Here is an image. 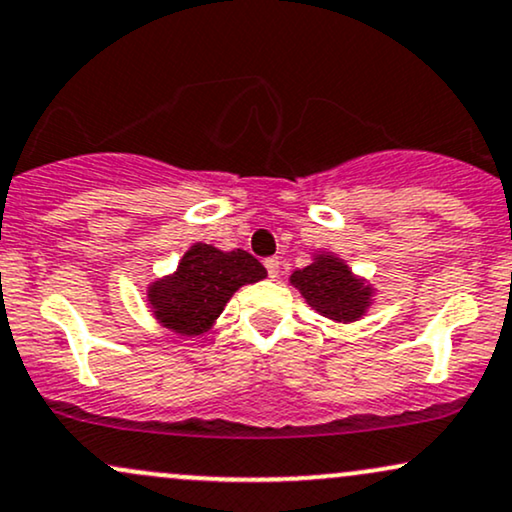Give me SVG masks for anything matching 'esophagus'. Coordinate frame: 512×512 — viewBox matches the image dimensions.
Listing matches in <instances>:
<instances>
[{"mask_svg":"<svg viewBox=\"0 0 512 512\" xmlns=\"http://www.w3.org/2000/svg\"><path fill=\"white\" fill-rule=\"evenodd\" d=\"M279 257H267V260H264V267H267V272H269V276H272V279H276V276H279Z\"/></svg>","mask_w":512,"mask_h":512,"instance_id":"obj_1","label":"esophagus"}]
</instances>
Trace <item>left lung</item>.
Instances as JSON below:
<instances>
[{
  "label": "left lung",
  "instance_id": "8db88e82",
  "mask_svg": "<svg viewBox=\"0 0 512 512\" xmlns=\"http://www.w3.org/2000/svg\"><path fill=\"white\" fill-rule=\"evenodd\" d=\"M291 283L312 310L334 322H355L372 303V288L334 255H317L315 262L291 274Z\"/></svg>",
  "mask_w": 512,
  "mask_h": 512
}]
</instances>
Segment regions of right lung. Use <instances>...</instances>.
Segmentation results:
<instances>
[{
    "label": "right lung",
    "instance_id": "right-lung-1",
    "mask_svg": "<svg viewBox=\"0 0 512 512\" xmlns=\"http://www.w3.org/2000/svg\"><path fill=\"white\" fill-rule=\"evenodd\" d=\"M264 276L267 269L250 252H221L212 245L195 243L174 274L147 288V300L166 329L181 336H200L240 286L262 281Z\"/></svg>",
    "mask_w": 512,
    "mask_h": 512
}]
</instances>
